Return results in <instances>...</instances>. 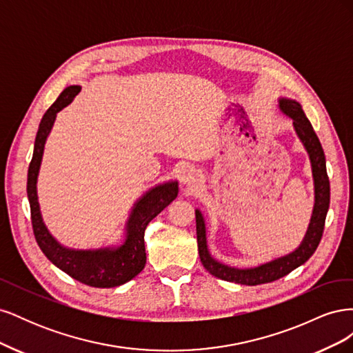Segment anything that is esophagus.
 <instances>
[{"instance_id":"esophagus-1","label":"esophagus","mask_w":353,"mask_h":353,"mask_svg":"<svg viewBox=\"0 0 353 353\" xmlns=\"http://www.w3.org/2000/svg\"><path fill=\"white\" fill-rule=\"evenodd\" d=\"M200 178H201L200 172H199V170H197L196 168H193V166L185 168V169L183 170V172H181V175H179L181 184L185 185V187H190V188L196 187V185L199 184Z\"/></svg>"}]
</instances>
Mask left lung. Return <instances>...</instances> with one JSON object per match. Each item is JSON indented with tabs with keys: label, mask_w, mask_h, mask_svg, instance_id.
I'll use <instances>...</instances> for the list:
<instances>
[{
	"label": "left lung",
	"mask_w": 353,
	"mask_h": 353,
	"mask_svg": "<svg viewBox=\"0 0 353 353\" xmlns=\"http://www.w3.org/2000/svg\"><path fill=\"white\" fill-rule=\"evenodd\" d=\"M279 108L285 116H288L293 121L294 132L303 144L309 160H311L315 194L311 222H309V227L302 243L292 253L258 266H252V268H236V266H230L216 261L210 254L208 248L205 218H203L201 212L196 209V230L200 261L213 276L223 281L244 285H258L279 280L281 276L290 274L293 270L299 268V266L303 265L311 258L323 237L325 216L330 206V181L327 176L324 150L311 122L307 121L305 112L302 110L301 103L292 99L281 97L279 99Z\"/></svg>",
	"instance_id": "8db88e82"
}]
</instances>
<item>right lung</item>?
I'll return each mask as SVG.
<instances>
[{
	"instance_id": "1",
	"label": "right lung",
	"mask_w": 353,
	"mask_h": 353,
	"mask_svg": "<svg viewBox=\"0 0 353 353\" xmlns=\"http://www.w3.org/2000/svg\"><path fill=\"white\" fill-rule=\"evenodd\" d=\"M79 85H70L63 90L59 99L52 103L51 108L46 112L39 123L34 156H32L28 170V199L30 205L32 227L39 249L47 258L54 263L59 270L70 275L82 284L100 288L117 287L132 280L140 274L145 266V245L144 231L153 218H156L169 203H172L178 196L176 181H168L163 184H157L135 201L131 209L130 218L125 223L123 241L116 245L100 249H70L60 244L46 227L41 215L37 183L39 175V168L44 154V147L47 138L56 122L57 113L65 109L68 104L79 94Z\"/></svg>"
}]
</instances>
